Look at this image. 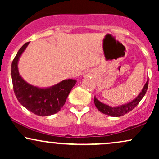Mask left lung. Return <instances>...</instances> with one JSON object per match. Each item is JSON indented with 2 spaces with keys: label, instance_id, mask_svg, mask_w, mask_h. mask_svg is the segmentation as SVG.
<instances>
[{
  "label": "left lung",
  "instance_id": "1",
  "mask_svg": "<svg viewBox=\"0 0 159 159\" xmlns=\"http://www.w3.org/2000/svg\"><path fill=\"white\" fill-rule=\"evenodd\" d=\"M148 84H149V78H147V81L146 82L145 85H144L143 88L142 89L141 92L140 93L139 95L137 96L136 98H134L132 102H129L126 104H124V105H120V106H116V107H111L109 105H106V104H104L101 102L100 101H98L97 98H96V96L94 97V103L96 107H97V109L100 112H102L104 114L108 115L111 116H123L124 114H127L129 111L135 107L137 105H138V103L140 102V100L143 98V97L145 96L146 93H147V88H148Z\"/></svg>",
  "mask_w": 159,
  "mask_h": 159
}]
</instances>
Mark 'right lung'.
<instances>
[{"instance_id": "obj_1", "label": "right lung", "mask_w": 159, "mask_h": 159, "mask_svg": "<svg viewBox=\"0 0 159 159\" xmlns=\"http://www.w3.org/2000/svg\"><path fill=\"white\" fill-rule=\"evenodd\" d=\"M29 43L19 49L12 63L11 75L12 86L18 101L25 108L38 116H50L60 111L64 105L67 96L77 81L75 79L63 80L49 87L33 86L20 75L18 63Z\"/></svg>"}]
</instances>
